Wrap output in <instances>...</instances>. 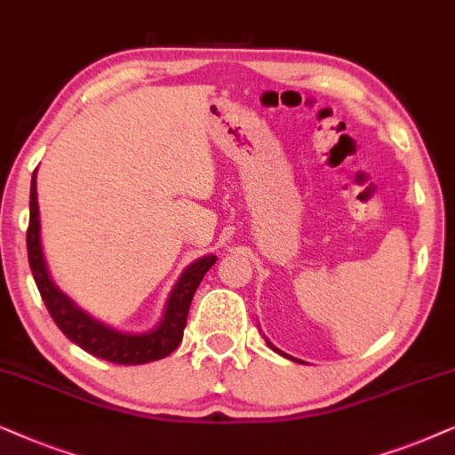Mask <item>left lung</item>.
Returning <instances> with one entry per match:
<instances>
[{"label": "left lung", "instance_id": "8db88e82", "mask_svg": "<svg viewBox=\"0 0 455 455\" xmlns=\"http://www.w3.org/2000/svg\"><path fill=\"white\" fill-rule=\"evenodd\" d=\"M268 345H270V343H268ZM270 347H272V349H276V347H275V345H270ZM276 351H278V349H276ZM278 354H281V351H278Z\"/></svg>", "mask_w": 455, "mask_h": 455}]
</instances>
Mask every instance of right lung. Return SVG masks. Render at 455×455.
<instances>
[{
  "instance_id": "1",
  "label": "right lung",
  "mask_w": 455,
  "mask_h": 455,
  "mask_svg": "<svg viewBox=\"0 0 455 455\" xmlns=\"http://www.w3.org/2000/svg\"><path fill=\"white\" fill-rule=\"evenodd\" d=\"M35 179H37V174L33 172V180H30V218L27 231L28 264L41 298L45 301L47 312H50L53 323L58 324V329L87 354L106 362H114V364H148V362L162 360L168 354H172L179 347L180 339H183L193 295H196L205 272L214 266L216 256H204L196 259L189 268H185L166 301L164 318L160 320V324L154 331L143 332V335H126V332L114 331L110 326L97 323L89 314H84L68 295H64L53 284L50 272H47L44 250H41L37 180Z\"/></svg>"
}]
</instances>
